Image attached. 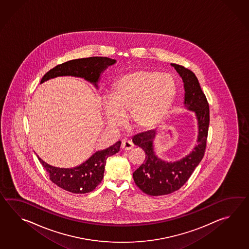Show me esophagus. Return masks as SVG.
Listing matches in <instances>:
<instances>
[{"label": "esophagus", "instance_id": "34e87169", "mask_svg": "<svg viewBox=\"0 0 249 249\" xmlns=\"http://www.w3.org/2000/svg\"><path fill=\"white\" fill-rule=\"evenodd\" d=\"M132 148H133V145L129 141H124L122 144H121V149L124 150V151H128V150L132 149Z\"/></svg>", "mask_w": 249, "mask_h": 249}]
</instances>
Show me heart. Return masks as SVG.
<instances>
[{
  "mask_svg": "<svg viewBox=\"0 0 249 249\" xmlns=\"http://www.w3.org/2000/svg\"><path fill=\"white\" fill-rule=\"evenodd\" d=\"M177 95L175 77L159 71L135 70L119 77L109 100L101 102L106 124L119 128L131 115L132 126L144 131L169 114Z\"/></svg>",
  "mask_w": 249,
  "mask_h": 249,
  "instance_id": "1",
  "label": "heart"
}]
</instances>
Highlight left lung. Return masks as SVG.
<instances>
[{"label": "left lung", "instance_id": "obj_1", "mask_svg": "<svg viewBox=\"0 0 249 249\" xmlns=\"http://www.w3.org/2000/svg\"><path fill=\"white\" fill-rule=\"evenodd\" d=\"M183 82L184 101L187 110L196 116L197 123L196 144L190 153L176 161L160 159L155 150L157 130L139 133L132 138V142L144 150L146 159L132 174L135 184L150 196H162L178 191L184 185L200 163L207 146L209 126V106L195 74L184 67L171 63Z\"/></svg>", "mask_w": 249, "mask_h": 249}]
</instances>
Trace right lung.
Instances as JSON below:
<instances>
[{"mask_svg": "<svg viewBox=\"0 0 249 249\" xmlns=\"http://www.w3.org/2000/svg\"><path fill=\"white\" fill-rule=\"evenodd\" d=\"M117 60L106 57H90L69 60L51 69L43 75L41 84L58 76H74L84 78L99 89L101 75L108 67L116 64ZM121 142H117L110 147L96 151L82 164L72 168L55 167L44 162L37 156L42 166L47 171L50 179L65 191L85 194L95 190L104 176L107 159L117 153Z\"/></svg>", "mask_w": 249, "mask_h": 249, "instance_id": "add662e5", "label": "right lung"}]
</instances>
